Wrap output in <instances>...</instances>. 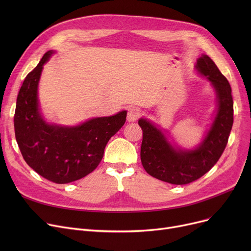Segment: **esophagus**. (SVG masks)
I'll list each match as a JSON object with an SVG mask.
<instances>
[{"label": "esophagus", "instance_id": "34e87169", "mask_svg": "<svg viewBox=\"0 0 251 251\" xmlns=\"http://www.w3.org/2000/svg\"><path fill=\"white\" fill-rule=\"evenodd\" d=\"M140 117V110L137 108H130L127 113V120L129 122H134Z\"/></svg>", "mask_w": 251, "mask_h": 251}]
</instances>
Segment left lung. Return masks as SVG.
Instances as JSON below:
<instances>
[{
	"label": "left lung",
	"mask_w": 251,
	"mask_h": 251,
	"mask_svg": "<svg viewBox=\"0 0 251 251\" xmlns=\"http://www.w3.org/2000/svg\"><path fill=\"white\" fill-rule=\"evenodd\" d=\"M196 68L212 82L219 101L213 126L199 149L175 150L151 123L144 119L138 121L142 130L140 159L144 170L151 176L175 185L200 179L216 165L226 149L233 125V98L227 78L206 55L199 58Z\"/></svg>",
	"instance_id": "left-lung-1"
}]
</instances>
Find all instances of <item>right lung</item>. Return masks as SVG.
I'll return each mask as SVG.
<instances>
[{"mask_svg": "<svg viewBox=\"0 0 251 251\" xmlns=\"http://www.w3.org/2000/svg\"><path fill=\"white\" fill-rule=\"evenodd\" d=\"M47 51L25 77L14 115L15 137L24 161L37 174L57 184L81 179L100 163L110 138L125 124L127 112L95 118L76 127L47 124L38 113L37 84Z\"/></svg>", "mask_w": 251, "mask_h": 251, "instance_id": "right-lung-1", "label": "right lung"}]
</instances>
